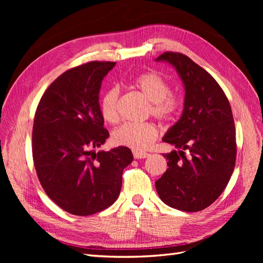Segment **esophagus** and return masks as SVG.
I'll list each match as a JSON object with an SVG mask.
<instances>
[{
  "label": "esophagus",
  "mask_w": 263,
  "mask_h": 263,
  "mask_svg": "<svg viewBox=\"0 0 263 263\" xmlns=\"http://www.w3.org/2000/svg\"><path fill=\"white\" fill-rule=\"evenodd\" d=\"M133 155H134L135 159H144V158L149 157V154H147V153H138V151H134Z\"/></svg>",
  "instance_id": "esophagus-1"
}]
</instances>
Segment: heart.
Segmentation results:
<instances>
[{"mask_svg":"<svg viewBox=\"0 0 263 263\" xmlns=\"http://www.w3.org/2000/svg\"><path fill=\"white\" fill-rule=\"evenodd\" d=\"M133 85L151 102L150 112L158 118L172 117L179 106V101L171 93V87L164 79L155 72H145L134 79ZM119 90L110 87L101 99L100 110L105 122L118 121ZM159 128L154 123H126L112 135L114 144L136 151L147 150L158 138Z\"/></svg>","mask_w":263,"mask_h":263,"instance_id":"obj_1","label":"heart"}]
</instances>
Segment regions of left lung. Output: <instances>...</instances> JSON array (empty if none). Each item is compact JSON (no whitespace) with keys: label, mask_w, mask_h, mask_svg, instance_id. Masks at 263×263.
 <instances>
[{"label":"left lung","mask_w":263,"mask_h":263,"mask_svg":"<svg viewBox=\"0 0 263 263\" xmlns=\"http://www.w3.org/2000/svg\"><path fill=\"white\" fill-rule=\"evenodd\" d=\"M156 61L176 69L185 91L181 117L162 138L177 150L163 154L169 168L156 181L157 192L170 208L202 211L217 200L235 168L232 108L215 79L185 54L164 52Z\"/></svg>","instance_id":"obj_1"}]
</instances>
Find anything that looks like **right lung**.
Listing matches in <instances>:
<instances>
[{
	"instance_id": "add662e5",
	"label": "right lung",
	"mask_w": 263,
	"mask_h": 263,
	"mask_svg": "<svg viewBox=\"0 0 263 263\" xmlns=\"http://www.w3.org/2000/svg\"><path fill=\"white\" fill-rule=\"evenodd\" d=\"M116 62L92 61L50 84L35 113L33 158L41 184L66 212L87 216L112 205L122 189L129 148H95L109 137L100 110L103 79Z\"/></svg>"
}]
</instances>
